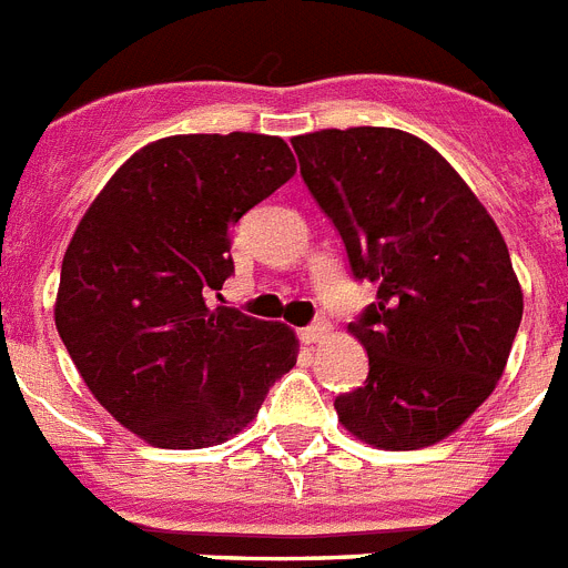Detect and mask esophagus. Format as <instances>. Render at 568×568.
<instances>
[{
  "label": "esophagus",
  "mask_w": 568,
  "mask_h": 568,
  "mask_svg": "<svg viewBox=\"0 0 568 568\" xmlns=\"http://www.w3.org/2000/svg\"><path fill=\"white\" fill-rule=\"evenodd\" d=\"M325 334H328V323H325V320H317V323H312V325H305V328H300V339H303L305 345L320 343V339H323Z\"/></svg>",
  "instance_id": "esophagus-1"
}]
</instances>
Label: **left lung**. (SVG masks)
I'll return each mask as SVG.
<instances>
[{"label":"left lung","instance_id":"1","mask_svg":"<svg viewBox=\"0 0 568 568\" xmlns=\"http://www.w3.org/2000/svg\"><path fill=\"white\" fill-rule=\"evenodd\" d=\"M291 145L354 280L377 283V300L348 323L368 377L334 400L339 423L377 448L434 446L483 406L509 359L523 291L506 240L414 134L328 128Z\"/></svg>","mask_w":568,"mask_h":568}]
</instances>
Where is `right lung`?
<instances>
[{
	"instance_id": "obj_1",
	"label": "right lung",
	"mask_w": 568,
	"mask_h": 568,
	"mask_svg": "<svg viewBox=\"0 0 568 568\" xmlns=\"http://www.w3.org/2000/svg\"><path fill=\"white\" fill-rule=\"evenodd\" d=\"M294 171L280 136H165L108 180L73 231L57 332L100 406L151 446L229 440L297 363L288 325L209 305L234 274L229 231Z\"/></svg>"
}]
</instances>
